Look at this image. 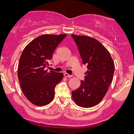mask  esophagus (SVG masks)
<instances>
[{
  "label": "esophagus",
  "mask_w": 134,
  "mask_h": 134,
  "mask_svg": "<svg viewBox=\"0 0 134 134\" xmlns=\"http://www.w3.org/2000/svg\"><path fill=\"white\" fill-rule=\"evenodd\" d=\"M64 76H65V77H71V76H71V75H69V74H68L66 72H65V74H64Z\"/></svg>",
  "instance_id": "1"
}]
</instances>
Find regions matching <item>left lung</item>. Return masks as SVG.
<instances>
[{
  "label": "left lung",
  "instance_id": "obj_1",
  "mask_svg": "<svg viewBox=\"0 0 134 134\" xmlns=\"http://www.w3.org/2000/svg\"><path fill=\"white\" fill-rule=\"evenodd\" d=\"M83 65L87 66L85 80L72 92L75 103L89 108L97 105L105 96L113 80L115 64L109 51L94 38L71 35Z\"/></svg>",
  "mask_w": 134,
  "mask_h": 134
}]
</instances>
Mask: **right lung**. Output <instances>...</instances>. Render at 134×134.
Instances as JSON below:
<instances>
[{"label":"right lung","instance_id":"1","mask_svg":"<svg viewBox=\"0 0 134 134\" xmlns=\"http://www.w3.org/2000/svg\"><path fill=\"white\" fill-rule=\"evenodd\" d=\"M66 36V34L38 36L25 46L19 58L18 75L22 91L36 106L46 105L54 99L55 87L63 77L62 72H49L45 68Z\"/></svg>","mask_w":134,"mask_h":134}]
</instances>
